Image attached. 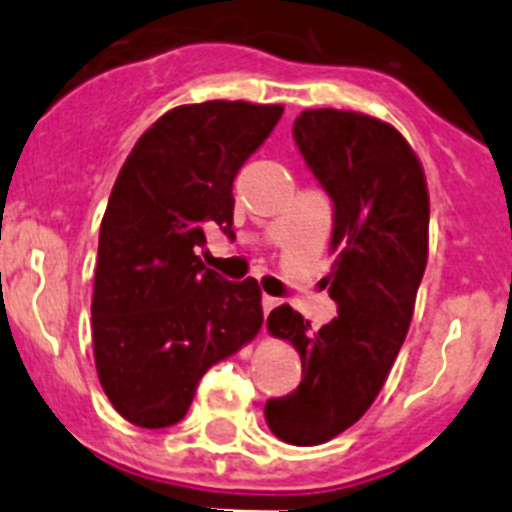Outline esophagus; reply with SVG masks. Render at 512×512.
Returning <instances> with one entry per match:
<instances>
[{
  "label": "esophagus",
  "instance_id": "esophagus-1",
  "mask_svg": "<svg viewBox=\"0 0 512 512\" xmlns=\"http://www.w3.org/2000/svg\"><path fill=\"white\" fill-rule=\"evenodd\" d=\"M280 300L278 298H272V295H262V310H265V315L270 313L272 308H275V305H278Z\"/></svg>",
  "mask_w": 512,
  "mask_h": 512
}]
</instances>
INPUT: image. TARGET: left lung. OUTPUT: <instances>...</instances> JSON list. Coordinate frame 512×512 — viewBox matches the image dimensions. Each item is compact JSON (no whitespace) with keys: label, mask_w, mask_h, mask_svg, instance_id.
Returning <instances> with one entry per match:
<instances>
[{"label":"left lung","mask_w":512,"mask_h":512,"mask_svg":"<svg viewBox=\"0 0 512 512\" xmlns=\"http://www.w3.org/2000/svg\"><path fill=\"white\" fill-rule=\"evenodd\" d=\"M293 138L333 207V267L323 283L338 315L318 333L280 305L267 328L293 343L303 381L267 399L283 442L323 444L374 404L407 338L427 267L429 197L419 159L394 126L348 111H303Z\"/></svg>","instance_id":"obj_1"}]
</instances>
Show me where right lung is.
Wrapping results in <instances>:
<instances>
[{
	"mask_svg": "<svg viewBox=\"0 0 512 512\" xmlns=\"http://www.w3.org/2000/svg\"><path fill=\"white\" fill-rule=\"evenodd\" d=\"M283 105L207 100L148 128L113 184L100 222L93 351L100 386L136 427L184 419L199 379L255 338L257 280H224L199 250L217 224L234 240V176Z\"/></svg>",
	"mask_w": 512,
	"mask_h": 512,
	"instance_id": "add662e5",
	"label": "right lung"
}]
</instances>
